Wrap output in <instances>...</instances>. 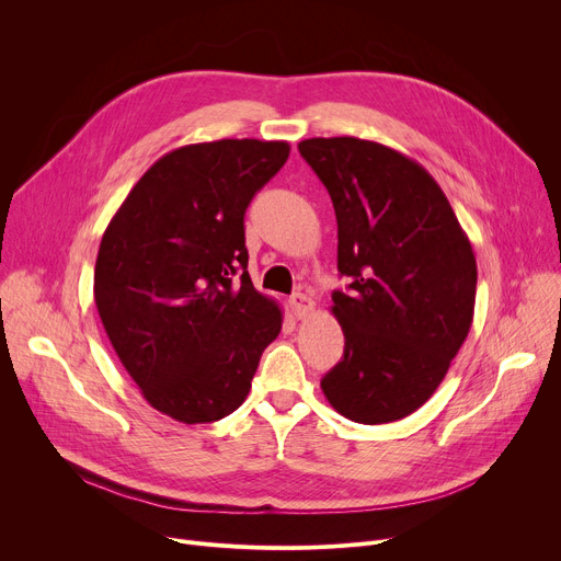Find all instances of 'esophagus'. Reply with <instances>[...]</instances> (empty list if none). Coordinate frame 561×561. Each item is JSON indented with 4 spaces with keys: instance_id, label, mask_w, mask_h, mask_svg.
<instances>
[{
    "instance_id": "1",
    "label": "esophagus",
    "mask_w": 561,
    "mask_h": 561,
    "mask_svg": "<svg viewBox=\"0 0 561 561\" xmlns=\"http://www.w3.org/2000/svg\"><path fill=\"white\" fill-rule=\"evenodd\" d=\"M290 309L296 318H307L313 311V300L305 293H296V296H290Z\"/></svg>"
}]
</instances>
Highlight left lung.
Wrapping results in <instances>:
<instances>
[{
  "label": "left lung",
  "mask_w": 561,
  "mask_h": 561,
  "mask_svg": "<svg viewBox=\"0 0 561 561\" xmlns=\"http://www.w3.org/2000/svg\"><path fill=\"white\" fill-rule=\"evenodd\" d=\"M298 150L332 197L350 282L332 293L345 347L320 389L355 423L400 421L432 398L468 336L473 248L414 159L352 136L307 138Z\"/></svg>",
  "instance_id": "8db88e82"
}]
</instances>
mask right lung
<instances>
[{
    "mask_svg": "<svg viewBox=\"0 0 561 561\" xmlns=\"http://www.w3.org/2000/svg\"><path fill=\"white\" fill-rule=\"evenodd\" d=\"M288 152L284 140L256 138L172 150L102 236V325L142 398L174 421L214 423L239 409L282 330L277 302L248 275L243 220Z\"/></svg>",
    "mask_w": 561,
    "mask_h": 561,
    "instance_id": "add662e5",
    "label": "right lung"
}]
</instances>
